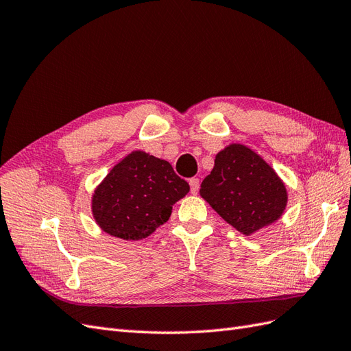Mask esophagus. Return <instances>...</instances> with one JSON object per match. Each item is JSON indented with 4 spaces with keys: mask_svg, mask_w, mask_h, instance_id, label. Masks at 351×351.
<instances>
[{
    "mask_svg": "<svg viewBox=\"0 0 351 351\" xmlns=\"http://www.w3.org/2000/svg\"><path fill=\"white\" fill-rule=\"evenodd\" d=\"M189 184H190V192H192V195H197V192H199V178H196V177L190 178Z\"/></svg>",
    "mask_w": 351,
    "mask_h": 351,
    "instance_id": "obj_1",
    "label": "esophagus"
}]
</instances>
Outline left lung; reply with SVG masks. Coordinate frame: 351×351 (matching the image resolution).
I'll return each mask as SVG.
<instances>
[{"instance_id":"1","label":"left lung","mask_w":351,"mask_h":351,"mask_svg":"<svg viewBox=\"0 0 351 351\" xmlns=\"http://www.w3.org/2000/svg\"><path fill=\"white\" fill-rule=\"evenodd\" d=\"M199 193L244 236L278 221L289 200L285 184L274 168L241 143H231L217 154Z\"/></svg>"}]
</instances>
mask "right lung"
Here are the masks:
<instances>
[{
  "label": "right lung",
  "mask_w": 351,
  "mask_h": 351,
  "mask_svg": "<svg viewBox=\"0 0 351 351\" xmlns=\"http://www.w3.org/2000/svg\"><path fill=\"white\" fill-rule=\"evenodd\" d=\"M190 190L165 159L133 151L112 167L92 195V215L107 234L142 240L165 224Z\"/></svg>",
  "instance_id": "add662e5"
}]
</instances>
